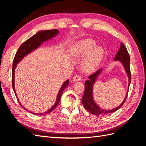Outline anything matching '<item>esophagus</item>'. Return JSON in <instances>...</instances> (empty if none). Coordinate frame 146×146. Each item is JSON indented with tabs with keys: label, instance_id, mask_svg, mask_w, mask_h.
Segmentation results:
<instances>
[{
	"label": "esophagus",
	"instance_id": "esophagus-1",
	"mask_svg": "<svg viewBox=\"0 0 146 146\" xmlns=\"http://www.w3.org/2000/svg\"><path fill=\"white\" fill-rule=\"evenodd\" d=\"M82 80V77L79 75H76L73 77V81L76 82V81H80Z\"/></svg>",
	"mask_w": 146,
	"mask_h": 146
}]
</instances>
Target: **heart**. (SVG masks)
<instances>
[{
    "label": "heart",
    "mask_w": 146,
    "mask_h": 146,
    "mask_svg": "<svg viewBox=\"0 0 146 146\" xmlns=\"http://www.w3.org/2000/svg\"><path fill=\"white\" fill-rule=\"evenodd\" d=\"M96 41L91 39H86L77 43L74 51L77 55L83 56L90 52L83 59L82 67L87 72H92L99 66L102 58L104 50L100 47H95Z\"/></svg>",
    "instance_id": "obj_1"
}]
</instances>
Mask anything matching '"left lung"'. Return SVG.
I'll list each match as a JSON object with an SVG mask.
<instances>
[{"label": "left lung", "instance_id": "obj_1", "mask_svg": "<svg viewBox=\"0 0 146 146\" xmlns=\"http://www.w3.org/2000/svg\"><path fill=\"white\" fill-rule=\"evenodd\" d=\"M114 60H120L121 62L123 65V67H124L125 71L129 78V88L131 83V72L130 68V58L129 52H128L127 48L125 47V45L123 44V42H121V44L120 48H119L115 58H114ZM100 72L101 69H100L95 73L91 74L89 77V80H86L85 82V91H84V94L82 98V103L84 107L85 108L86 110H88V112L93 114L96 116L102 115V114L108 113H111L117 111V110L120 108L123 105V104L125 103L128 95V92H129V88H128V91L125 96V98L122 102V103L119 105L118 107L111 110H104L100 108L99 107V106L96 104L93 99H92V88H93V84L94 83V82L96 80V78L98 77V75L100 73Z\"/></svg>", "mask_w": 146, "mask_h": 146}]
</instances>
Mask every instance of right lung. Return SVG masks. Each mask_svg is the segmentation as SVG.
<instances>
[{
	"label": "right lung",
	"instance_id": "1",
	"mask_svg": "<svg viewBox=\"0 0 146 146\" xmlns=\"http://www.w3.org/2000/svg\"><path fill=\"white\" fill-rule=\"evenodd\" d=\"M58 30L56 29H54V30H44V31H41V32H38L36 35H33V36L30 38L29 39H27V41H25L22 44L21 46L19 47V48L17 50L16 54L15 55V56L14 58V60H13V68H12V86H13V89L14 90V92L15 93L16 96V94L15 92V85H14V79H15V70L16 68V66L17 64L18 63L19 61L23 59L24 57L27 55L28 54H29L30 52L34 50L35 49L37 48L41 44V43L44 41H47L48 39H49L52 38V37H54L58 33ZM69 80H66L64 83L63 85L61 86V89L58 94V96H57L56 102L54 105V106H53L52 108L49 109L48 110L47 112H45V113H48L52 111L53 110L55 109V108L56 107L57 105H58L60 102V99H61V94H62V92L63 91L65 90V88L67 87L69 85ZM18 100L19 104L23 107V105L21 104L19 102V100ZM23 108H24L25 110H26L24 107H23ZM27 111H29L27 110ZM32 114H36V115H42V113H35L31 112Z\"/></svg>",
	"mask_w": 146,
	"mask_h": 146
}]
</instances>
